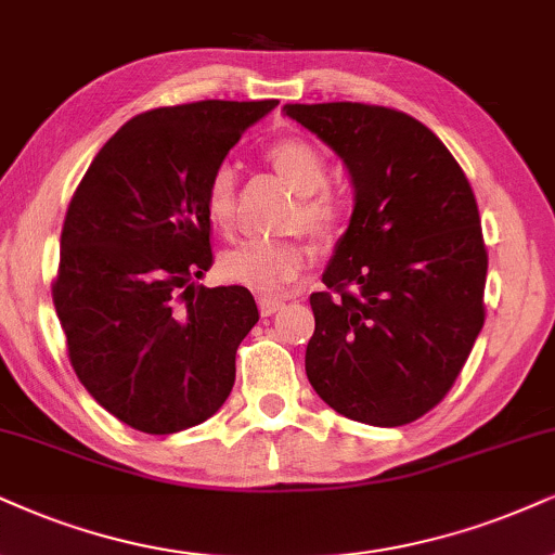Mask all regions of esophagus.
Masks as SVG:
<instances>
[{
  "instance_id": "34e87169",
  "label": "esophagus",
  "mask_w": 555,
  "mask_h": 555,
  "mask_svg": "<svg viewBox=\"0 0 555 555\" xmlns=\"http://www.w3.org/2000/svg\"><path fill=\"white\" fill-rule=\"evenodd\" d=\"M257 300H259V313H262V317H272V313H278L285 306V298L270 296V293H259Z\"/></svg>"
}]
</instances>
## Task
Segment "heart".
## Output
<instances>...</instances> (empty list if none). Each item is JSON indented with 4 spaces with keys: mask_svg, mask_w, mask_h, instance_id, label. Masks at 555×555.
I'll list each match as a JSON object with an SVG mask.
<instances>
[{
    "mask_svg": "<svg viewBox=\"0 0 555 555\" xmlns=\"http://www.w3.org/2000/svg\"><path fill=\"white\" fill-rule=\"evenodd\" d=\"M264 159L300 195L296 223L321 242L339 234L347 218V205L339 193L326 188L324 154L306 139H280L270 143ZM203 210L214 229L234 231L236 225V172L229 164H218L203 188ZM311 246L304 238H246L223 251L221 272L231 283L259 293H278L309 270Z\"/></svg>",
    "mask_w": 555,
    "mask_h": 555,
    "instance_id": "1",
    "label": "heart"
}]
</instances>
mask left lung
Returning a JSON list of instances; mask_svg holds the SVG:
<instances>
[{
	"instance_id": "8db88e82",
	"label": "left lung",
	"mask_w": 555,
	"mask_h": 555,
	"mask_svg": "<svg viewBox=\"0 0 555 555\" xmlns=\"http://www.w3.org/2000/svg\"><path fill=\"white\" fill-rule=\"evenodd\" d=\"M283 113L334 149L354 188L350 225L321 275L330 291L311 296L306 375L347 420L401 427L453 388L487 317L474 190L412 115L362 102Z\"/></svg>"
}]
</instances>
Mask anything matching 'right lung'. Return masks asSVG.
I'll use <instances>...</instances> for the list:
<instances>
[{
  "instance_id": "right-lung-1",
  "label": "right lung",
  "mask_w": 555,
  "mask_h": 555,
  "mask_svg": "<svg viewBox=\"0 0 555 555\" xmlns=\"http://www.w3.org/2000/svg\"><path fill=\"white\" fill-rule=\"evenodd\" d=\"M278 100H203L135 115L81 177L61 231L53 306L81 386L128 427L175 435L214 416L259 311L214 264L203 188Z\"/></svg>"
}]
</instances>
